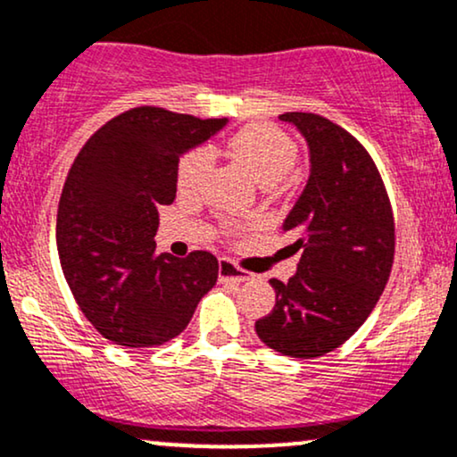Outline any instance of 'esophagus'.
<instances>
[{"mask_svg":"<svg viewBox=\"0 0 457 457\" xmlns=\"http://www.w3.org/2000/svg\"><path fill=\"white\" fill-rule=\"evenodd\" d=\"M249 274H246L245 270H240L238 266H236V263L232 262V260H223L219 262V281H223V283H245V281H249Z\"/></svg>","mask_w":457,"mask_h":457,"instance_id":"obj_1","label":"esophagus"}]
</instances>
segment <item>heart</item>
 <instances>
[{
    "mask_svg": "<svg viewBox=\"0 0 457 457\" xmlns=\"http://www.w3.org/2000/svg\"><path fill=\"white\" fill-rule=\"evenodd\" d=\"M229 151L262 187H274L294 170L298 145L281 128L270 123H251L238 129L229 140ZM214 153L208 146H195L180 157L176 185L183 194H197L211 172Z\"/></svg>",
    "mask_w": 457,
    "mask_h": 457,
    "instance_id": "1",
    "label": "heart"
}]
</instances>
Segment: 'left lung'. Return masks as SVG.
Returning a JSON list of instances; mask_svg holds the SVG:
<instances>
[{
    "instance_id": "1",
    "label": "left lung",
    "mask_w": 457,
    "mask_h": 457,
    "mask_svg": "<svg viewBox=\"0 0 457 457\" xmlns=\"http://www.w3.org/2000/svg\"><path fill=\"white\" fill-rule=\"evenodd\" d=\"M311 148V176L283 223L295 236L298 272L270 278L277 304L255 321L268 347L289 357L326 355L353 337L386 289L395 225L381 174L347 129L312 112H285Z\"/></svg>"
}]
</instances>
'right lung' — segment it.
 Returning <instances> with one entry per match:
<instances>
[{"label": "right lung", "mask_w": 457, "mask_h": 457, "mask_svg": "<svg viewBox=\"0 0 457 457\" xmlns=\"http://www.w3.org/2000/svg\"><path fill=\"white\" fill-rule=\"evenodd\" d=\"M225 119L138 106L102 125L71 163L57 211V251L82 315L123 347H159L187 328L212 289L208 251L157 253L159 206L176 197L179 157Z\"/></svg>", "instance_id": "1"}]
</instances>
